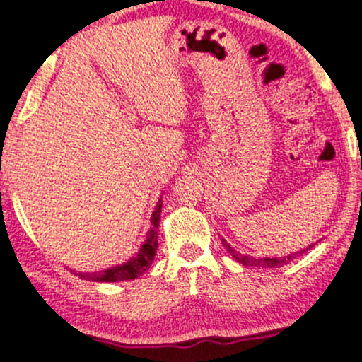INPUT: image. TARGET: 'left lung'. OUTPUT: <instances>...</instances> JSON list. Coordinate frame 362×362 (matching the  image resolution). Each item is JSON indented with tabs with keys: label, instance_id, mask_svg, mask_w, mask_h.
Segmentation results:
<instances>
[{
	"label": "left lung",
	"instance_id": "obj_1",
	"mask_svg": "<svg viewBox=\"0 0 362 362\" xmlns=\"http://www.w3.org/2000/svg\"><path fill=\"white\" fill-rule=\"evenodd\" d=\"M221 242H223V247L228 250V253H230V255L233 257V259H236V262H240V264L248 265V267H271V269H272V267H281V265L288 264V262L293 260L294 257H296V255H303V253L308 250L310 247H313V245H310V247L306 248V250L296 252V253H293V255H289V257H279V259H267V257H265V259H253V257L243 255V253L236 252L235 248H231V245L228 243L226 240H221Z\"/></svg>",
	"mask_w": 362,
	"mask_h": 362
}]
</instances>
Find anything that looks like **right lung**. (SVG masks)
<instances>
[{"label": "right lung", "instance_id": "add662e5", "mask_svg": "<svg viewBox=\"0 0 362 362\" xmlns=\"http://www.w3.org/2000/svg\"><path fill=\"white\" fill-rule=\"evenodd\" d=\"M160 213H161V201H158V206L151 218V230H149L146 242H144L141 250L132 257L126 264L117 265V267L107 269V271L93 272V274H76L78 277L86 281L97 282H117V281H132L139 277L141 274L146 272L149 265L153 264L156 250H158V224H160Z\"/></svg>", "mask_w": 362, "mask_h": 362}]
</instances>
